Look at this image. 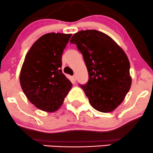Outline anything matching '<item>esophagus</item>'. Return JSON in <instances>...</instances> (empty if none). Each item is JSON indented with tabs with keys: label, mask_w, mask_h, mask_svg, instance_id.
I'll return each mask as SVG.
<instances>
[{
	"label": "esophagus",
	"mask_w": 153,
	"mask_h": 153,
	"mask_svg": "<svg viewBox=\"0 0 153 153\" xmlns=\"http://www.w3.org/2000/svg\"><path fill=\"white\" fill-rule=\"evenodd\" d=\"M72 80H73V82L76 81V76H75V75H73V76H72Z\"/></svg>",
	"instance_id": "obj_1"
}]
</instances>
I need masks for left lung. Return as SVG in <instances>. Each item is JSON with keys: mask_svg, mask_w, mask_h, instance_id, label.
Masks as SVG:
<instances>
[{"mask_svg": "<svg viewBox=\"0 0 153 153\" xmlns=\"http://www.w3.org/2000/svg\"><path fill=\"white\" fill-rule=\"evenodd\" d=\"M82 54L88 72V81L80 85L96 110L110 112L124 101L131 78L129 59L125 52L104 33L82 30L72 36Z\"/></svg>", "mask_w": 153, "mask_h": 153, "instance_id": "8db88e82", "label": "left lung"}]
</instances>
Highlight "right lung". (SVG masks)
Wrapping results in <instances>:
<instances>
[{
	"instance_id": "right-lung-1",
	"label": "right lung",
	"mask_w": 153,
	"mask_h": 153,
	"mask_svg": "<svg viewBox=\"0 0 153 153\" xmlns=\"http://www.w3.org/2000/svg\"><path fill=\"white\" fill-rule=\"evenodd\" d=\"M71 34L48 33L39 38L26 54L20 73L22 90L36 108L56 111L72 83L62 72V55Z\"/></svg>"
}]
</instances>
